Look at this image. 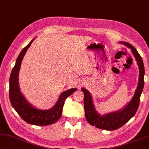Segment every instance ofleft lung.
I'll return each mask as SVG.
<instances>
[{
  "instance_id": "left-lung-1",
  "label": "left lung",
  "mask_w": 149,
  "mask_h": 149,
  "mask_svg": "<svg viewBox=\"0 0 149 149\" xmlns=\"http://www.w3.org/2000/svg\"><path fill=\"white\" fill-rule=\"evenodd\" d=\"M119 43L130 49L139 66L138 84L130 102L123 109L101 115L95 109L90 92L85 88H81L84 93V109L86 120L92 126H95L98 128L110 131L120 128L135 115L139 107L140 96L144 86L145 68L141 56L134 47L129 43L126 42H120Z\"/></svg>"
}]
</instances>
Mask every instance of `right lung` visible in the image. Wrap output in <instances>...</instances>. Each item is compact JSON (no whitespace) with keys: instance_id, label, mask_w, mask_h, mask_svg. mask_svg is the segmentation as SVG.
<instances>
[{"instance_id":"add662e5","label":"right lung","mask_w":149,"mask_h":149,"mask_svg":"<svg viewBox=\"0 0 149 149\" xmlns=\"http://www.w3.org/2000/svg\"><path fill=\"white\" fill-rule=\"evenodd\" d=\"M35 38L23 49L16 60L10 78L9 96L11 104L20 117L26 123L37 126H46L55 123L62 116L65 100L77 91V88H70L62 93L57 102L51 109L42 110L37 109L30 104L21 93L19 85V74L24 55Z\"/></svg>"}]
</instances>
